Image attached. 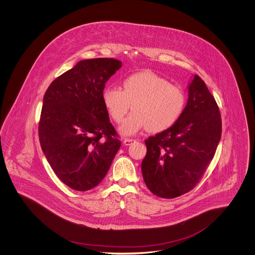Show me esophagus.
I'll return each mask as SVG.
<instances>
[{"label":"esophagus","instance_id":"obj_1","mask_svg":"<svg viewBox=\"0 0 255 255\" xmlns=\"http://www.w3.org/2000/svg\"><path fill=\"white\" fill-rule=\"evenodd\" d=\"M133 142H135V140L134 139H131V138H125L124 141H123L124 145L126 146L131 145V144H133Z\"/></svg>","mask_w":255,"mask_h":255}]
</instances>
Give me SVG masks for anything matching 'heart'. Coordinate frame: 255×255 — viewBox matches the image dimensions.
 <instances>
[{
    "label": "heart",
    "mask_w": 255,
    "mask_h": 255,
    "mask_svg": "<svg viewBox=\"0 0 255 255\" xmlns=\"http://www.w3.org/2000/svg\"><path fill=\"white\" fill-rule=\"evenodd\" d=\"M111 118L121 123L131 109L133 112L120 127L123 135H133L148 128L153 133L172 127L182 115L185 97L182 90L151 71L126 76L122 90L108 87L102 93Z\"/></svg>",
    "instance_id": "heart-1"
}]
</instances>
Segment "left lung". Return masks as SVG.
Here are the masks:
<instances>
[{
  "mask_svg": "<svg viewBox=\"0 0 255 255\" xmlns=\"http://www.w3.org/2000/svg\"><path fill=\"white\" fill-rule=\"evenodd\" d=\"M182 115L169 129L145 140L142 177L153 194L172 199L190 191L214 157L221 138L218 105L196 74Z\"/></svg>",
  "mask_w": 255,
  "mask_h": 255,
  "instance_id": "1",
  "label": "left lung"
}]
</instances>
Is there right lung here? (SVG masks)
Here are the masks:
<instances>
[{"instance_id":"add662e5","label":"right lung","mask_w":255,"mask_h":255,"mask_svg":"<svg viewBox=\"0 0 255 255\" xmlns=\"http://www.w3.org/2000/svg\"><path fill=\"white\" fill-rule=\"evenodd\" d=\"M122 61H79L49 85L43 99L39 139L56 176L69 187L87 191L106 176L121 148L102 93Z\"/></svg>"}]
</instances>
